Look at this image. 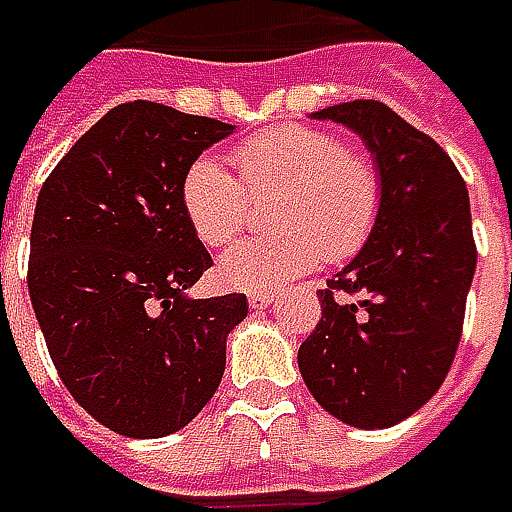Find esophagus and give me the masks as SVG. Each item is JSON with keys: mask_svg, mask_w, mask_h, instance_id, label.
Listing matches in <instances>:
<instances>
[{"mask_svg": "<svg viewBox=\"0 0 512 512\" xmlns=\"http://www.w3.org/2000/svg\"><path fill=\"white\" fill-rule=\"evenodd\" d=\"M247 305L253 307V310H265L267 305H273V296L270 293H250L247 296Z\"/></svg>", "mask_w": 512, "mask_h": 512, "instance_id": "1", "label": "esophagus"}]
</instances>
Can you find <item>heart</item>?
<instances>
[{"mask_svg": "<svg viewBox=\"0 0 512 512\" xmlns=\"http://www.w3.org/2000/svg\"><path fill=\"white\" fill-rule=\"evenodd\" d=\"M239 179L199 156L182 179V207L193 233L210 247L227 245L250 219L253 202H270V236L233 245L219 262L222 282L239 290H270L296 279L322 259L342 262L370 239L382 182L376 168L327 130L287 125L236 148Z\"/></svg>", "mask_w": 512, "mask_h": 512, "instance_id": "obj_1", "label": "heart"}]
</instances>
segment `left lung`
Here are the masks:
<instances>
[{"label": "left lung", "instance_id": "left-lung-1", "mask_svg": "<svg viewBox=\"0 0 512 512\" xmlns=\"http://www.w3.org/2000/svg\"><path fill=\"white\" fill-rule=\"evenodd\" d=\"M310 119L362 139L382 207L362 250L319 290L322 319L299 347V370L330 416L382 430L413 416L453 364L476 273L470 199L450 156L382 102L356 99Z\"/></svg>", "mask_w": 512, "mask_h": 512}]
</instances>
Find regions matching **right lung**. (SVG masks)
I'll use <instances>...</instances> for the list:
<instances>
[{
    "label": "right lung",
    "mask_w": 512,
    "mask_h": 512,
    "mask_svg": "<svg viewBox=\"0 0 512 512\" xmlns=\"http://www.w3.org/2000/svg\"><path fill=\"white\" fill-rule=\"evenodd\" d=\"M233 125L156 102L108 110L36 199L30 305L70 396L119 436L190 424L225 373L245 293L190 299L210 253L182 207L185 170Z\"/></svg>",
    "instance_id": "add662e5"
}]
</instances>
